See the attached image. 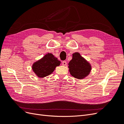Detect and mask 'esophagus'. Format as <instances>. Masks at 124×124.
Listing matches in <instances>:
<instances>
[{
	"mask_svg": "<svg viewBox=\"0 0 124 124\" xmlns=\"http://www.w3.org/2000/svg\"><path fill=\"white\" fill-rule=\"evenodd\" d=\"M62 65L63 66H66L67 65V62L65 61H63L62 62Z\"/></svg>",
	"mask_w": 124,
	"mask_h": 124,
	"instance_id": "esophagus-1",
	"label": "esophagus"
}]
</instances>
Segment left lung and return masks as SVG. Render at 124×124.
<instances>
[{
	"mask_svg": "<svg viewBox=\"0 0 124 124\" xmlns=\"http://www.w3.org/2000/svg\"><path fill=\"white\" fill-rule=\"evenodd\" d=\"M69 72L74 78L82 80L87 77L92 70V66L78 52L72 54V58L68 63Z\"/></svg>",
	"mask_w": 124,
	"mask_h": 124,
	"instance_id": "left-lung-1",
	"label": "left lung"
}]
</instances>
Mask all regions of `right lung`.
Here are the masks:
<instances>
[{"mask_svg":"<svg viewBox=\"0 0 124 124\" xmlns=\"http://www.w3.org/2000/svg\"><path fill=\"white\" fill-rule=\"evenodd\" d=\"M61 61L52 53H47L42 58L33 63L31 68L37 77H46L53 72L56 67L61 64Z\"/></svg>","mask_w":124,"mask_h":124,"instance_id":"1","label":"right lung"}]
</instances>
